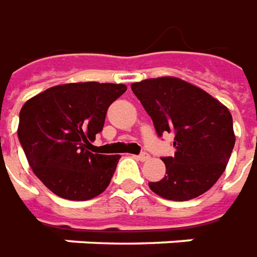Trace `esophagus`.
Here are the masks:
<instances>
[{
    "instance_id": "34e87169",
    "label": "esophagus",
    "mask_w": 257,
    "mask_h": 257,
    "mask_svg": "<svg viewBox=\"0 0 257 257\" xmlns=\"http://www.w3.org/2000/svg\"><path fill=\"white\" fill-rule=\"evenodd\" d=\"M136 158H137L138 161L145 162V161H148V159H149V155L147 154V152H141V154L138 155V156H136Z\"/></svg>"
}]
</instances>
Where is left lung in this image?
<instances>
[{"label": "left lung", "mask_w": 257, "mask_h": 257, "mask_svg": "<svg viewBox=\"0 0 257 257\" xmlns=\"http://www.w3.org/2000/svg\"><path fill=\"white\" fill-rule=\"evenodd\" d=\"M155 130L174 133V156L162 158L166 176L149 188L169 201H190L210 190L230 161L235 144L232 116L206 91L177 77L132 84Z\"/></svg>", "instance_id": "obj_1"}]
</instances>
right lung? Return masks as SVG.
I'll return each mask as SVG.
<instances>
[{
  "instance_id": "obj_1",
  "label": "right lung",
  "mask_w": 257,
  "mask_h": 257,
  "mask_svg": "<svg viewBox=\"0 0 257 257\" xmlns=\"http://www.w3.org/2000/svg\"><path fill=\"white\" fill-rule=\"evenodd\" d=\"M124 84L70 83L51 87L21 109L18 137L45 187L70 201L92 199L108 188L120 155L92 154L106 110Z\"/></svg>"
}]
</instances>
